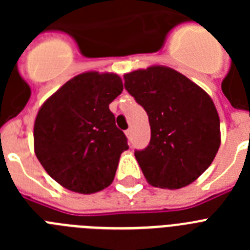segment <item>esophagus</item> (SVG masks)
<instances>
[{
	"mask_svg": "<svg viewBox=\"0 0 250 250\" xmlns=\"http://www.w3.org/2000/svg\"><path fill=\"white\" fill-rule=\"evenodd\" d=\"M125 134H126L127 139H131V129H127L126 131H125Z\"/></svg>",
	"mask_w": 250,
	"mask_h": 250,
	"instance_id": "1",
	"label": "esophagus"
}]
</instances>
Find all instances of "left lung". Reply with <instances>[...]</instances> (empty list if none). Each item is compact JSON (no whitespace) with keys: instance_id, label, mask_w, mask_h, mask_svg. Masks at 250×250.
<instances>
[{"instance_id":"obj_1","label":"left lung","mask_w":250,"mask_h":250,"mask_svg":"<svg viewBox=\"0 0 250 250\" xmlns=\"http://www.w3.org/2000/svg\"><path fill=\"white\" fill-rule=\"evenodd\" d=\"M125 89L149 116L151 138L135 150L156 188L180 189L209 167L220 146V121L209 95L173 68L152 66L124 76Z\"/></svg>"}]
</instances>
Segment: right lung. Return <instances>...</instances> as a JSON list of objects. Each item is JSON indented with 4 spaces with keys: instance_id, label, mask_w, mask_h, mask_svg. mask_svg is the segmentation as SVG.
<instances>
[{
    "instance_id": "right-lung-1",
    "label": "right lung",
    "mask_w": 250,
    "mask_h": 250,
    "mask_svg": "<svg viewBox=\"0 0 250 250\" xmlns=\"http://www.w3.org/2000/svg\"><path fill=\"white\" fill-rule=\"evenodd\" d=\"M123 91L115 74L85 72L42 105L34 127L35 152L51 178L66 189L91 194L109 187L127 138L109 105Z\"/></svg>"
}]
</instances>
